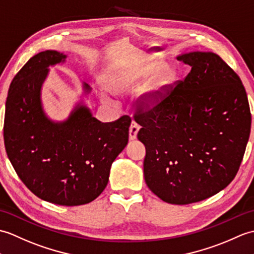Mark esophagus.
I'll use <instances>...</instances> for the list:
<instances>
[{
    "instance_id": "1",
    "label": "esophagus",
    "mask_w": 254,
    "mask_h": 254,
    "mask_svg": "<svg viewBox=\"0 0 254 254\" xmlns=\"http://www.w3.org/2000/svg\"><path fill=\"white\" fill-rule=\"evenodd\" d=\"M140 126L136 122H132L130 127H129V139L130 140H134L137 138V133L139 131Z\"/></svg>"
}]
</instances>
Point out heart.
<instances>
[{"label":"heart","instance_id":"obj_1","mask_svg":"<svg viewBox=\"0 0 254 254\" xmlns=\"http://www.w3.org/2000/svg\"><path fill=\"white\" fill-rule=\"evenodd\" d=\"M177 79L178 71L175 66H163L161 60H145L118 65L105 76L104 84L110 91L118 94L131 91L142 84L140 93L143 103L153 106L167 97ZM103 99L112 100L108 93L103 94Z\"/></svg>","mask_w":254,"mask_h":254}]
</instances>
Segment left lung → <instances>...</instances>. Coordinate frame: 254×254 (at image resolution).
Returning a JSON list of instances; mask_svg holds the SVG:
<instances>
[{
  "instance_id": "left-lung-1",
  "label": "left lung",
  "mask_w": 254,
  "mask_h": 254,
  "mask_svg": "<svg viewBox=\"0 0 254 254\" xmlns=\"http://www.w3.org/2000/svg\"><path fill=\"white\" fill-rule=\"evenodd\" d=\"M191 70L161 103L137 105V137L145 146L144 180L171 204L205 200L233 182L251 129L244 84L215 53L177 58Z\"/></svg>"
}]
</instances>
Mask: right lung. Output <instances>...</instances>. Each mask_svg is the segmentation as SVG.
<instances>
[{"label": "right lung", "mask_w": 254, "mask_h": 254, "mask_svg": "<svg viewBox=\"0 0 254 254\" xmlns=\"http://www.w3.org/2000/svg\"><path fill=\"white\" fill-rule=\"evenodd\" d=\"M65 58L58 51H43L17 72L5 108L4 143L15 172L33 194L75 206L90 203L105 189L112 163L128 142L131 118L101 123L79 106L66 122L48 120L41 86L48 67ZM84 89L89 91L88 84Z\"/></svg>", "instance_id": "add662e5"}]
</instances>
